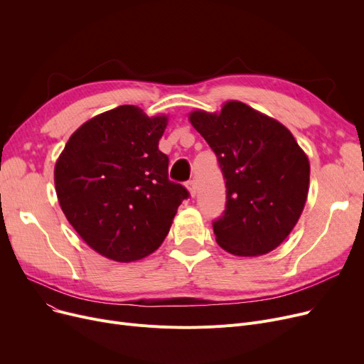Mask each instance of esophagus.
I'll return each instance as SVG.
<instances>
[{
  "label": "esophagus",
  "instance_id": "obj_1",
  "mask_svg": "<svg viewBox=\"0 0 364 364\" xmlns=\"http://www.w3.org/2000/svg\"><path fill=\"white\" fill-rule=\"evenodd\" d=\"M186 187H187V190H188L190 196L195 198L196 193H198V183H196L195 180H190V181L186 184Z\"/></svg>",
  "mask_w": 364,
  "mask_h": 364
}]
</instances>
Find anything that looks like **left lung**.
Here are the masks:
<instances>
[{
	"mask_svg": "<svg viewBox=\"0 0 364 364\" xmlns=\"http://www.w3.org/2000/svg\"><path fill=\"white\" fill-rule=\"evenodd\" d=\"M188 121L214 150L225 180V211L213 224L217 243L236 257L272 252L307 200L305 151L283 124L237 100L220 112H190Z\"/></svg>",
	"mask_w": 364,
	"mask_h": 364,
	"instance_id": "left-lung-1",
	"label": "left lung"
}]
</instances>
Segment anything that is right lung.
<instances>
[{
    "label": "right lung",
    "instance_id": "add662e5",
    "mask_svg": "<svg viewBox=\"0 0 364 364\" xmlns=\"http://www.w3.org/2000/svg\"><path fill=\"white\" fill-rule=\"evenodd\" d=\"M168 114L124 105L84 122L54 166L57 199L75 232L97 254L139 261L166 237L187 190L168 178L159 140Z\"/></svg>",
    "mask_w": 364,
    "mask_h": 364
}]
</instances>
